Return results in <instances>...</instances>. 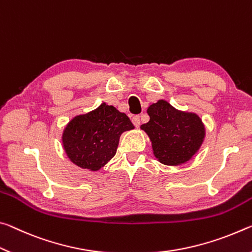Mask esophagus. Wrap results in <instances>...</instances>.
I'll use <instances>...</instances> for the list:
<instances>
[{
    "label": "esophagus",
    "instance_id": "obj_1",
    "mask_svg": "<svg viewBox=\"0 0 252 252\" xmlns=\"http://www.w3.org/2000/svg\"><path fill=\"white\" fill-rule=\"evenodd\" d=\"M131 122H133L135 127H138L141 125V116H139V115H135V116L131 118Z\"/></svg>",
    "mask_w": 252,
    "mask_h": 252
}]
</instances>
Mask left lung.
<instances>
[{
    "mask_svg": "<svg viewBox=\"0 0 252 252\" xmlns=\"http://www.w3.org/2000/svg\"><path fill=\"white\" fill-rule=\"evenodd\" d=\"M147 114L150 122L141 128L160 163L172 166L187 163L200 150L205 128L196 114L177 110L163 99L148 107Z\"/></svg>",
    "mask_w": 252,
    "mask_h": 252,
    "instance_id": "left-lung-1",
    "label": "left lung"
}]
</instances>
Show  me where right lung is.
<instances>
[{"label": "right lung", "instance_id": "add662e5", "mask_svg": "<svg viewBox=\"0 0 252 252\" xmlns=\"http://www.w3.org/2000/svg\"><path fill=\"white\" fill-rule=\"evenodd\" d=\"M133 128L126 114L102 102L69 122L63 134V145L73 164L98 171L116 154L122 133Z\"/></svg>", "mask_w": 252, "mask_h": 252}]
</instances>
